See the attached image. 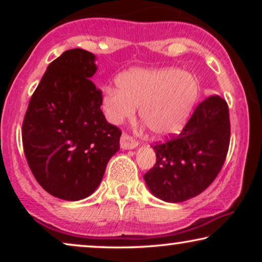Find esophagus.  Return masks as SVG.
I'll use <instances>...</instances> for the list:
<instances>
[{"label":"esophagus","instance_id":"esophagus-1","mask_svg":"<svg viewBox=\"0 0 262 262\" xmlns=\"http://www.w3.org/2000/svg\"><path fill=\"white\" fill-rule=\"evenodd\" d=\"M138 146V142H136L134 138L130 137L128 135L123 134L120 138V148L123 150H130V149H135Z\"/></svg>","mask_w":262,"mask_h":262}]
</instances>
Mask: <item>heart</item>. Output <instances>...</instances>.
<instances>
[{"label": "heart", "mask_w": 262, "mask_h": 262, "mask_svg": "<svg viewBox=\"0 0 262 262\" xmlns=\"http://www.w3.org/2000/svg\"><path fill=\"white\" fill-rule=\"evenodd\" d=\"M118 88H106L101 107L107 120L121 124L135 116L156 137L177 134L184 127L199 95V82L177 68L132 69L117 78Z\"/></svg>", "instance_id": "1"}]
</instances>
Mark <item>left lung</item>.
I'll return each mask as SVG.
<instances>
[{"label": "left lung", "mask_w": 262, "mask_h": 262, "mask_svg": "<svg viewBox=\"0 0 262 262\" xmlns=\"http://www.w3.org/2000/svg\"><path fill=\"white\" fill-rule=\"evenodd\" d=\"M229 142L228 105L212 95L196 106L178 137L152 146L156 164L144 175L149 191L167 203L194 198L221 171Z\"/></svg>", "instance_id": "obj_1"}]
</instances>
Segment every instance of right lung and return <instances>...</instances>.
Wrapping results in <instances>:
<instances>
[{"label":"right lung","mask_w":262,"mask_h":262,"mask_svg":"<svg viewBox=\"0 0 262 262\" xmlns=\"http://www.w3.org/2000/svg\"><path fill=\"white\" fill-rule=\"evenodd\" d=\"M96 57L82 49L49 64L23 124L27 163L39 185L56 198L76 202L101 184L121 132L107 123L102 94L91 77Z\"/></svg>","instance_id":"1"}]
</instances>
